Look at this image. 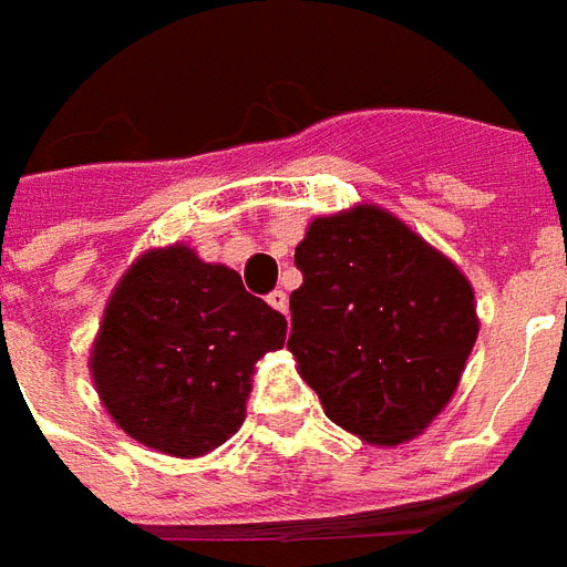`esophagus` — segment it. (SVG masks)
Instances as JSON below:
<instances>
[{"mask_svg":"<svg viewBox=\"0 0 567 567\" xmlns=\"http://www.w3.org/2000/svg\"><path fill=\"white\" fill-rule=\"evenodd\" d=\"M268 305H271V308H275V311L287 313V311H289V299H287V292H284V289H275V292H268Z\"/></svg>","mask_w":567,"mask_h":567,"instance_id":"34e87169","label":"esophagus"}]
</instances>
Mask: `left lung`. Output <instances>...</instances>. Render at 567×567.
Here are the masks:
<instances>
[{
    "mask_svg": "<svg viewBox=\"0 0 567 567\" xmlns=\"http://www.w3.org/2000/svg\"><path fill=\"white\" fill-rule=\"evenodd\" d=\"M296 266L287 347L326 416L380 447L420 435L477 341L465 275L371 205L317 217Z\"/></svg>",
    "mask_w": 567,
    "mask_h": 567,
    "instance_id": "left-lung-1",
    "label": "left lung"
}]
</instances>
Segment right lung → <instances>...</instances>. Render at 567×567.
<instances>
[{"instance_id":"right-lung-1","label":"right lung","mask_w":567,"mask_h":567,"mask_svg":"<svg viewBox=\"0 0 567 567\" xmlns=\"http://www.w3.org/2000/svg\"><path fill=\"white\" fill-rule=\"evenodd\" d=\"M284 338L287 317L250 296L238 271L175 244L123 275L90 369L126 435L168 456H202L238 432L254 362Z\"/></svg>"}]
</instances>
